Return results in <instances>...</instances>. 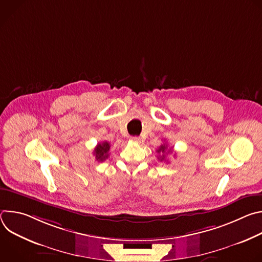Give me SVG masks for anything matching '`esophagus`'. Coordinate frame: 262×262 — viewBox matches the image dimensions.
I'll list each match as a JSON object with an SVG mask.
<instances>
[{"label": "esophagus", "instance_id": "1", "mask_svg": "<svg viewBox=\"0 0 262 262\" xmlns=\"http://www.w3.org/2000/svg\"><path fill=\"white\" fill-rule=\"evenodd\" d=\"M132 141L136 142V143H140L141 139H140V137H132Z\"/></svg>", "mask_w": 262, "mask_h": 262}]
</instances>
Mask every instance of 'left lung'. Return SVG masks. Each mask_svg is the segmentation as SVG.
<instances>
[{"instance_id": "1", "label": "left lung", "mask_w": 262, "mask_h": 262, "mask_svg": "<svg viewBox=\"0 0 262 262\" xmlns=\"http://www.w3.org/2000/svg\"><path fill=\"white\" fill-rule=\"evenodd\" d=\"M157 152H158V154H161V157L158 158V159H159L161 162H163V161L166 162V155L169 154V152H172V150H171V148L168 149V145H167V144H162V145L160 146V148L157 150Z\"/></svg>"}]
</instances>
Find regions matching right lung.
I'll use <instances>...</instances> for the list:
<instances>
[{"mask_svg":"<svg viewBox=\"0 0 262 262\" xmlns=\"http://www.w3.org/2000/svg\"><path fill=\"white\" fill-rule=\"evenodd\" d=\"M110 143L104 141L102 143H98L96 147L94 148L93 155L95 156V160L97 162H103L108 158V151H110Z\"/></svg>","mask_w":262,"mask_h":262,"instance_id":"add662e5","label":"right lung"}]
</instances>
